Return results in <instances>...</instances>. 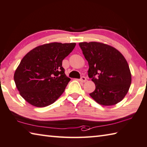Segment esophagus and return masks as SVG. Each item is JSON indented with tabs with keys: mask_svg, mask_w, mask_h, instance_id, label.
I'll return each instance as SVG.
<instances>
[{
	"mask_svg": "<svg viewBox=\"0 0 147 147\" xmlns=\"http://www.w3.org/2000/svg\"><path fill=\"white\" fill-rule=\"evenodd\" d=\"M80 80V82H85L87 80V79H86V78H85V77L82 76Z\"/></svg>",
	"mask_w": 147,
	"mask_h": 147,
	"instance_id": "34e87169",
	"label": "esophagus"
}]
</instances>
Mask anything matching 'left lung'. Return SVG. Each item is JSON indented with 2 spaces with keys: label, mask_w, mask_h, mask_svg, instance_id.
<instances>
[{
  "label": "left lung",
  "mask_w": 147,
  "mask_h": 147,
  "mask_svg": "<svg viewBox=\"0 0 147 147\" xmlns=\"http://www.w3.org/2000/svg\"><path fill=\"white\" fill-rule=\"evenodd\" d=\"M79 46L89 63L88 75L96 85L90 96L103 106L120 102L132 82L129 66L123 55L116 48L101 42H84Z\"/></svg>",
  "instance_id": "8db88e82"
}]
</instances>
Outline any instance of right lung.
Here are the masks:
<instances>
[{
    "instance_id": "add662e5",
    "label": "right lung",
    "mask_w": 147,
    "mask_h": 147,
    "mask_svg": "<svg viewBox=\"0 0 147 147\" xmlns=\"http://www.w3.org/2000/svg\"><path fill=\"white\" fill-rule=\"evenodd\" d=\"M75 46L76 43L51 42L28 52L14 74L21 96L37 107H44L57 101L71 80L64 73L62 60Z\"/></svg>"
}]
</instances>
